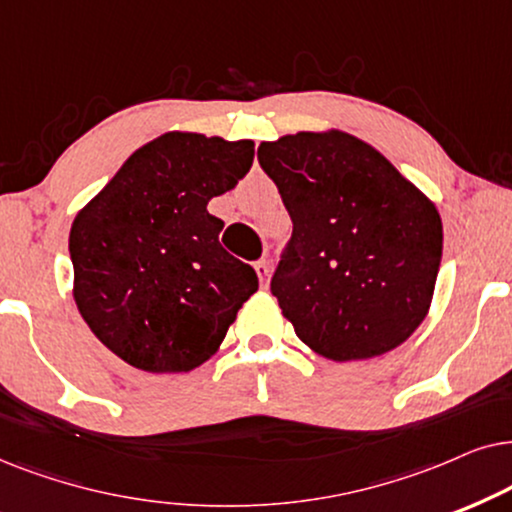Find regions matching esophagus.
Masks as SVG:
<instances>
[{"instance_id": "obj_1", "label": "esophagus", "mask_w": 512, "mask_h": 512, "mask_svg": "<svg viewBox=\"0 0 512 512\" xmlns=\"http://www.w3.org/2000/svg\"><path fill=\"white\" fill-rule=\"evenodd\" d=\"M255 271H257V278H260V285L262 288H267L269 285V276H271V267L267 260H260L255 264Z\"/></svg>"}]
</instances>
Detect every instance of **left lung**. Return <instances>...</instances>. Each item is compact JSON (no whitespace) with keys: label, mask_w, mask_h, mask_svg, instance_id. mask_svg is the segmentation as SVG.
<instances>
[{"label":"left lung","mask_w":512,"mask_h":512,"mask_svg":"<svg viewBox=\"0 0 512 512\" xmlns=\"http://www.w3.org/2000/svg\"><path fill=\"white\" fill-rule=\"evenodd\" d=\"M257 159L290 213L271 295L320 356L393 351L431 306L442 257L438 210L386 156L349 133L262 142Z\"/></svg>","instance_id":"8db88e82"}]
</instances>
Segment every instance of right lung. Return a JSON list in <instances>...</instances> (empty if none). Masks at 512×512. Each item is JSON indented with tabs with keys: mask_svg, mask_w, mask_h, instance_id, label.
I'll return each mask as SVG.
<instances>
[{
	"mask_svg": "<svg viewBox=\"0 0 512 512\" xmlns=\"http://www.w3.org/2000/svg\"><path fill=\"white\" fill-rule=\"evenodd\" d=\"M252 140L166 133L128 156L74 217V302L91 332L145 372H189L213 356L255 269L220 243L208 201L238 185Z\"/></svg>",
	"mask_w": 512,
	"mask_h": 512,
	"instance_id": "add662e5",
	"label": "right lung"
}]
</instances>
